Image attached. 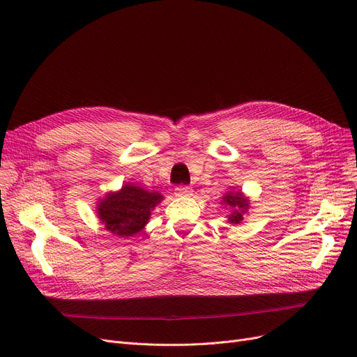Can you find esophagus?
<instances>
[{"mask_svg": "<svg viewBox=\"0 0 357 357\" xmlns=\"http://www.w3.org/2000/svg\"><path fill=\"white\" fill-rule=\"evenodd\" d=\"M192 188L190 186H177L174 190L176 197H190L192 195Z\"/></svg>", "mask_w": 357, "mask_h": 357, "instance_id": "esophagus-1", "label": "esophagus"}]
</instances>
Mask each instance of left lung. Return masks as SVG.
Returning a JSON list of instances; mask_svg holds the SVG:
<instances>
[{
    "label": "left lung",
    "mask_w": 357,
    "mask_h": 357,
    "mask_svg": "<svg viewBox=\"0 0 357 357\" xmlns=\"http://www.w3.org/2000/svg\"><path fill=\"white\" fill-rule=\"evenodd\" d=\"M222 204H225L226 207H231L232 211L228 215V222L232 225H238L243 222L244 214L248 210V205H250V201L245 198L241 190L238 192H228L226 195L222 198Z\"/></svg>",
    "instance_id": "1"
}]
</instances>
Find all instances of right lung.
<instances>
[{"instance_id": "right-lung-1", "label": "right lung", "mask_w": 357, "mask_h": 357, "mask_svg": "<svg viewBox=\"0 0 357 357\" xmlns=\"http://www.w3.org/2000/svg\"><path fill=\"white\" fill-rule=\"evenodd\" d=\"M164 199L159 192H149L132 183L121 190L107 193L98 202L96 213L107 231L119 236H132L147 225L150 214Z\"/></svg>"}]
</instances>
